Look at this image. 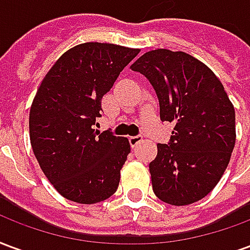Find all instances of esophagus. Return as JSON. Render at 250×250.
<instances>
[{"label":"esophagus","instance_id":"obj_1","mask_svg":"<svg viewBox=\"0 0 250 250\" xmlns=\"http://www.w3.org/2000/svg\"><path fill=\"white\" fill-rule=\"evenodd\" d=\"M130 145L131 147H136L139 143H141L142 141H143V138H142V135H135V136H130Z\"/></svg>","mask_w":250,"mask_h":250}]
</instances>
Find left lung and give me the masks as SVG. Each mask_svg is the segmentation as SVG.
<instances>
[{
    "label": "left lung",
    "mask_w": 250,
    "mask_h": 250,
    "mask_svg": "<svg viewBox=\"0 0 250 250\" xmlns=\"http://www.w3.org/2000/svg\"><path fill=\"white\" fill-rule=\"evenodd\" d=\"M130 68L151 83L161 120L174 123L168 145L158 143L150 163L152 190L166 204H194L215 188L229 165L234 107L209 66L185 52H146Z\"/></svg>",
    "instance_id": "1"
}]
</instances>
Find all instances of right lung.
Returning a JSON list of instances; mask_svg holds the SVG:
<instances>
[{
	"label": "right lung",
	"mask_w": 250,
	"mask_h": 250,
	"mask_svg": "<svg viewBox=\"0 0 250 250\" xmlns=\"http://www.w3.org/2000/svg\"><path fill=\"white\" fill-rule=\"evenodd\" d=\"M139 49L84 42L60 56L29 112L30 145L42 173L62 197L98 204L116 191L130 142L93 125L102 99Z\"/></svg>",
	"instance_id": "add662e5"
}]
</instances>
